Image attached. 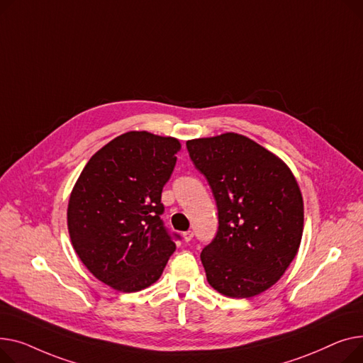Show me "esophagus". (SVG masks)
Here are the masks:
<instances>
[{
  "instance_id": "obj_1",
  "label": "esophagus",
  "mask_w": 363,
  "mask_h": 363,
  "mask_svg": "<svg viewBox=\"0 0 363 363\" xmlns=\"http://www.w3.org/2000/svg\"><path fill=\"white\" fill-rule=\"evenodd\" d=\"M183 239H184V242L189 243L191 239H194V231H191V230L184 231V233H183Z\"/></svg>"
}]
</instances>
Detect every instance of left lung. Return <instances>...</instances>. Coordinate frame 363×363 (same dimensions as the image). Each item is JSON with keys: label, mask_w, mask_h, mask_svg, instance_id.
<instances>
[{"label": "left lung", "mask_w": 363, "mask_h": 363, "mask_svg": "<svg viewBox=\"0 0 363 363\" xmlns=\"http://www.w3.org/2000/svg\"><path fill=\"white\" fill-rule=\"evenodd\" d=\"M186 146L218 208V231L201 253L208 283L238 299L268 290L302 240L303 199L293 173L243 135L194 139Z\"/></svg>", "instance_id": "1"}]
</instances>
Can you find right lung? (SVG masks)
I'll return each instance as SVG.
<instances>
[{
	"label": "right lung",
	"instance_id": "1",
	"mask_svg": "<svg viewBox=\"0 0 363 363\" xmlns=\"http://www.w3.org/2000/svg\"><path fill=\"white\" fill-rule=\"evenodd\" d=\"M176 138L127 132L92 155L69 199L67 227L80 261L114 290L154 284L176 250L161 214L162 187L180 151Z\"/></svg>",
	"mask_w": 363,
	"mask_h": 363
}]
</instances>
